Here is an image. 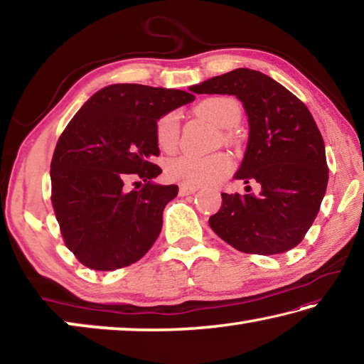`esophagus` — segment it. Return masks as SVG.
I'll list each match as a JSON object with an SVG mask.
<instances>
[{
    "mask_svg": "<svg viewBox=\"0 0 364 364\" xmlns=\"http://www.w3.org/2000/svg\"><path fill=\"white\" fill-rule=\"evenodd\" d=\"M199 191V186H186V184H180V196H189Z\"/></svg>",
    "mask_w": 364,
    "mask_h": 364,
    "instance_id": "obj_1",
    "label": "esophagus"
}]
</instances>
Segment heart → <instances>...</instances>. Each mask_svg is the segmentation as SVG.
I'll return each instance as SVG.
<instances>
[{"instance_id": "obj_1", "label": "heart", "mask_w": 364, "mask_h": 364, "mask_svg": "<svg viewBox=\"0 0 364 364\" xmlns=\"http://www.w3.org/2000/svg\"><path fill=\"white\" fill-rule=\"evenodd\" d=\"M196 112L220 128H232L241 120V109L236 101L230 97L215 96L200 101L196 106ZM156 143L160 151L173 152L180 139V115L176 112L164 114L154 127ZM225 144L234 143V134L226 130L221 133ZM232 159L226 152H215L210 156H189L181 154L170 159L165 167V173L171 181L186 184V186H202L223 180L231 173Z\"/></svg>"}]
</instances>
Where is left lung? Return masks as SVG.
<instances>
[{"label": "left lung", "mask_w": 364, "mask_h": 364, "mask_svg": "<svg viewBox=\"0 0 364 364\" xmlns=\"http://www.w3.org/2000/svg\"><path fill=\"white\" fill-rule=\"evenodd\" d=\"M191 91L232 95L242 102L250 133L234 178L260 184L258 194L221 193L223 204L208 225L244 254L294 249L315 221L329 180L324 141L310 110L281 83L250 69L213 77Z\"/></svg>", "instance_id": "8db88e82"}]
</instances>
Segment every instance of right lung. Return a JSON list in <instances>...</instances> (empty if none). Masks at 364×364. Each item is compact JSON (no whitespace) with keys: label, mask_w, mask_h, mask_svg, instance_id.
<instances>
[{"label":"right lung","mask_w":364,"mask_h":364,"mask_svg":"<svg viewBox=\"0 0 364 364\" xmlns=\"http://www.w3.org/2000/svg\"><path fill=\"white\" fill-rule=\"evenodd\" d=\"M191 101L194 95L181 90L110 85L85 102L59 136L51 202L64 244L85 267L125 268L156 242L178 186L152 183L162 173L152 164L160 154L154 127Z\"/></svg>","instance_id":"1"}]
</instances>
